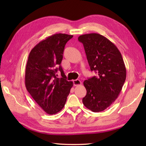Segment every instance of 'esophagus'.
<instances>
[{
    "label": "esophagus",
    "mask_w": 146,
    "mask_h": 146,
    "mask_svg": "<svg viewBox=\"0 0 146 146\" xmlns=\"http://www.w3.org/2000/svg\"><path fill=\"white\" fill-rule=\"evenodd\" d=\"M73 85L75 86H78V85H82V82L80 80H73Z\"/></svg>",
    "instance_id": "34e87169"
}]
</instances>
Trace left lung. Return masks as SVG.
I'll use <instances>...</instances> for the list:
<instances>
[{
	"mask_svg": "<svg viewBox=\"0 0 146 146\" xmlns=\"http://www.w3.org/2000/svg\"><path fill=\"white\" fill-rule=\"evenodd\" d=\"M84 46L91 71L97 73L83 82L86 95L83 104L94 112L104 111L115 101L126 78L122 54L113 43L97 33L78 37Z\"/></svg>",
	"mask_w": 146,
	"mask_h": 146,
	"instance_id": "1",
	"label": "left lung"
}]
</instances>
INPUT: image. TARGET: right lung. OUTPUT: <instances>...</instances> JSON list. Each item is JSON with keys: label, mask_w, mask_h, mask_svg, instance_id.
<instances>
[{"label": "right lung", "mask_w": 146, "mask_h": 146, "mask_svg": "<svg viewBox=\"0 0 146 146\" xmlns=\"http://www.w3.org/2000/svg\"><path fill=\"white\" fill-rule=\"evenodd\" d=\"M73 36L59 33L48 37L32 49L27 60L26 89L36 103L49 115L62 110L73 85L72 82L67 81L61 66L64 46ZM58 70L60 71L62 78L56 77Z\"/></svg>", "instance_id": "obj_1"}]
</instances>
